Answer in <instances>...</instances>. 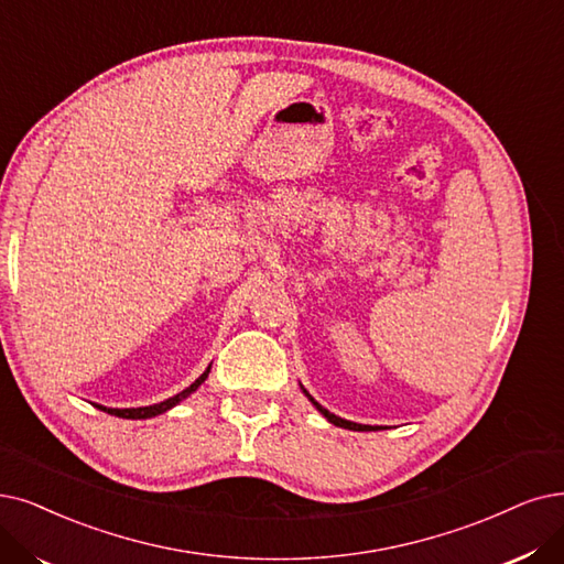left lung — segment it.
<instances>
[{"instance_id": "left-lung-1", "label": "left lung", "mask_w": 564, "mask_h": 564, "mask_svg": "<svg viewBox=\"0 0 564 564\" xmlns=\"http://www.w3.org/2000/svg\"><path fill=\"white\" fill-rule=\"evenodd\" d=\"M303 393H305V395L310 398V402L314 404V408H317V410H319V412H322V414H324V416H326V419H328V421H330L333 425H340V427H347V431H370V427H372V425H360V423H354V421H347V419H340V416H335V414H330L328 410H324V408H322V404H319L317 400H314V398H312V395H310V393H307L305 389H303Z\"/></svg>"}]
</instances>
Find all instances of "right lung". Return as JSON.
<instances>
[{
    "instance_id": "obj_1",
    "label": "right lung",
    "mask_w": 564,
    "mask_h": 564,
    "mask_svg": "<svg viewBox=\"0 0 564 564\" xmlns=\"http://www.w3.org/2000/svg\"><path fill=\"white\" fill-rule=\"evenodd\" d=\"M208 372H210V366H208V370L200 375L192 387H187L185 391H180L177 395H173V398H169V400H164V402H156V404H150V408H131V410H112V408H104V404H97L99 410H104V412H108V414H112V416H120V419H150V416H156V414H164V412H169L171 408H175V404L180 402V400H185L189 393H194L200 384H204L206 381V377H208Z\"/></svg>"
}]
</instances>
